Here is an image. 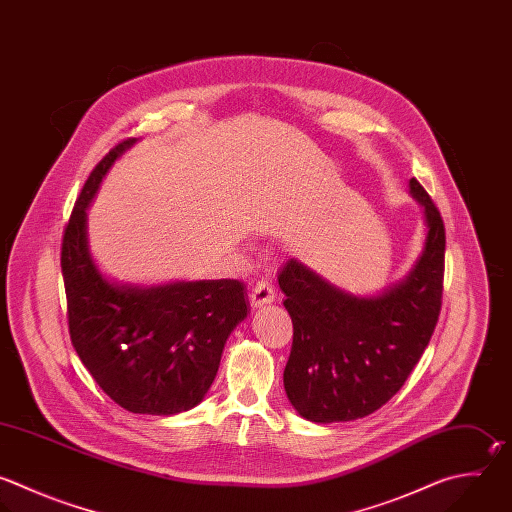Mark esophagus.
I'll return each mask as SVG.
<instances>
[{
	"label": "esophagus",
	"mask_w": 512,
	"mask_h": 512,
	"mask_svg": "<svg viewBox=\"0 0 512 512\" xmlns=\"http://www.w3.org/2000/svg\"><path fill=\"white\" fill-rule=\"evenodd\" d=\"M274 298H276V290H274V286L268 282V280H258L254 286H252V292H250V304L254 306V308H258V306H264V304H270V302H274Z\"/></svg>",
	"instance_id": "1"
}]
</instances>
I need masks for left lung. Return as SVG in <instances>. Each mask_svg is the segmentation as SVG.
<instances>
[{"mask_svg":"<svg viewBox=\"0 0 512 512\" xmlns=\"http://www.w3.org/2000/svg\"><path fill=\"white\" fill-rule=\"evenodd\" d=\"M426 238L412 270L374 296L346 292L290 258L278 274L294 338L284 388L310 422H346L372 414L406 382L434 332L444 278V224L418 184Z\"/></svg>","mask_w":512,"mask_h":512,"instance_id":"left-lung-1","label":"left lung"}]
</instances>
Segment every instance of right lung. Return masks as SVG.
<instances>
[{
	"mask_svg": "<svg viewBox=\"0 0 512 512\" xmlns=\"http://www.w3.org/2000/svg\"><path fill=\"white\" fill-rule=\"evenodd\" d=\"M138 140L120 142L92 170L62 240L72 344L100 388L136 414L194 408L212 386L230 332L246 318L238 280L138 286L106 278L88 246V214L112 164Z\"/></svg>",
	"mask_w": 512,
	"mask_h": 512,
	"instance_id": "1",
	"label": "right lung"
}]
</instances>
